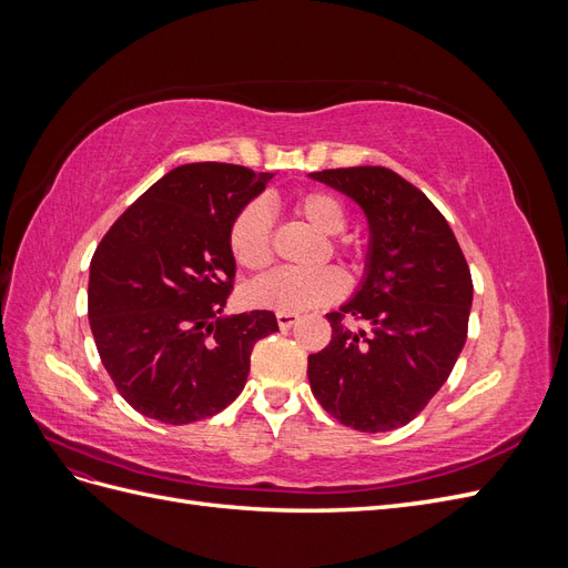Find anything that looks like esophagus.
<instances>
[{
  "label": "esophagus",
  "instance_id": "1",
  "mask_svg": "<svg viewBox=\"0 0 568 568\" xmlns=\"http://www.w3.org/2000/svg\"><path fill=\"white\" fill-rule=\"evenodd\" d=\"M296 322H298L296 313H277V324L282 326V329H288V326H294Z\"/></svg>",
  "mask_w": 568,
  "mask_h": 568
}]
</instances>
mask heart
<instances>
[{
  "instance_id": "obj_1",
  "label": "heart",
  "mask_w": 568,
  "mask_h": 568,
  "mask_svg": "<svg viewBox=\"0 0 568 568\" xmlns=\"http://www.w3.org/2000/svg\"><path fill=\"white\" fill-rule=\"evenodd\" d=\"M291 211L322 236H338L348 222L341 199L329 192H305L291 201ZM230 251L244 270L257 272L272 263V225L261 203H248L234 217L230 227ZM343 288H346V280L336 267H320L313 272L280 270L253 282L246 288V301L253 307L298 315L336 301Z\"/></svg>"
}]
</instances>
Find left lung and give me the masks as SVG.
<instances>
[{"instance_id":"left-lung-1","label":"left lung","mask_w":568,"mask_h":568,"mask_svg":"<svg viewBox=\"0 0 568 568\" xmlns=\"http://www.w3.org/2000/svg\"><path fill=\"white\" fill-rule=\"evenodd\" d=\"M363 209L369 227L365 274L351 301L329 313V346L307 355L320 405L341 424L382 434L415 419L434 398L467 341L471 272L436 205L379 165L311 173ZM343 316L365 318L353 333Z\"/></svg>"}]
</instances>
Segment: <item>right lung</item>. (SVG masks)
<instances>
[{
	"mask_svg": "<svg viewBox=\"0 0 568 568\" xmlns=\"http://www.w3.org/2000/svg\"><path fill=\"white\" fill-rule=\"evenodd\" d=\"M274 173L186 163L136 199L90 263L88 315L101 363L140 415L192 424L239 398L270 311L222 315L236 263L230 227Z\"/></svg>",
	"mask_w": 568,
	"mask_h": 568,
	"instance_id": "add662e5",
	"label": "right lung"
}]
</instances>
